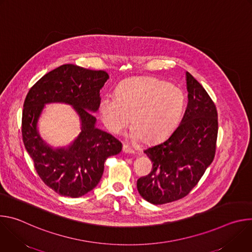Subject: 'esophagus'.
<instances>
[{
	"mask_svg": "<svg viewBox=\"0 0 252 252\" xmlns=\"http://www.w3.org/2000/svg\"><path fill=\"white\" fill-rule=\"evenodd\" d=\"M123 151L126 153V154H133L134 151L127 145H124L123 146Z\"/></svg>",
	"mask_w": 252,
	"mask_h": 252,
	"instance_id": "1",
	"label": "esophagus"
}]
</instances>
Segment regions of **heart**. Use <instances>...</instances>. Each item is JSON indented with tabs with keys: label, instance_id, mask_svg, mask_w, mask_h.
I'll return each instance as SVG.
<instances>
[{
	"label": "heart",
	"instance_id": "obj_1",
	"mask_svg": "<svg viewBox=\"0 0 252 252\" xmlns=\"http://www.w3.org/2000/svg\"><path fill=\"white\" fill-rule=\"evenodd\" d=\"M186 105L184 91L170 83L154 78L124 81L116 94H105L99 101V114L104 126L121 132L131 121L129 136L155 143L166 138L177 127Z\"/></svg>",
	"mask_w": 252,
	"mask_h": 252
}]
</instances>
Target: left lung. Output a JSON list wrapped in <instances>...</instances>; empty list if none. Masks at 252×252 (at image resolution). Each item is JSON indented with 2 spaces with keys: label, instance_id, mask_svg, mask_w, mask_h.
I'll return each mask as SVG.
<instances>
[{
  "label": "left lung",
  "instance_id": "left-lung-1",
  "mask_svg": "<svg viewBox=\"0 0 252 252\" xmlns=\"http://www.w3.org/2000/svg\"><path fill=\"white\" fill-rule=\"evenodd\" d=\"M188 106L182 123L164 141L145 154L152 171L137 179L142 198L164 204L187 196L212 162L219 131L218 110L203 87L187 71Z\"/></svg>",
  "mask_w": 252,
  "mask_h": 252
}]
</instances>
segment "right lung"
<instances>
[{"label": "right lung", "mask_w": 252, "mask_h": 252, "mask_svg": "<svg viewBox=\"0 0 252 252\" xmlns=\"http://www.w3.org/2000/svg\"><path fill=\"white\" fill-rule=\"evenodd\" d=\"M109 79L104 70L63 64L42 77L29 91L22 117L25 148L44 184L57 193L80 197L99 183L104 161L122 151V142L94 126L91 112L99 106V91ZM65 102L77 111L82 131L67 148L53 150L41 140L36 123L46 103Z\"/></svg>", "instance_id": "1"}]
</instances>
